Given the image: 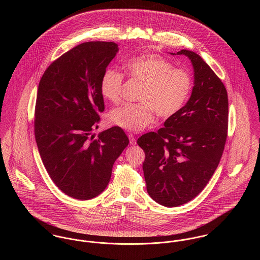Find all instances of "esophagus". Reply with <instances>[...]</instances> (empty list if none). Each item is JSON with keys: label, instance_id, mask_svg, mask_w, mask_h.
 Returning <instances> with one entry per match:
<instances>
[{"label": "esophagus", "instance_id": "obj_1", "mask_svg": "<svg viewBox=\"0 0 260 260\" xmlns=\"http://www.w3.org/2000/svg\"><path fill=\"white\" fill-rule=\"evenodd\" d=\"M128 137H129L130 144H131V145H135V144H136V139H135L134 135H133V134H129V135H128Z\"/></svg>", "mask_w": 260, "mask_h": 260}]
</instances>
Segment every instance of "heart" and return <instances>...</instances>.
<instances>
[{
	"label": "heart",
	"instance_id": "heart-1",
	"mask_svg": "<svg viewBox=\"0 0 260 260\" xmlns=\"http://www.w3.org/2000/svg\"><path fill=\"white\" fill-rule=\"evenodd\" d=\"M129 75L143 83L139 93L140 103H125L108 114L112 124L128 131L138 132L154 121L156 112L161 118H170L185 105L192 88L190 75L174 68L161 56L147 54L131 58L125 64ZM124 76L114 69H106L100 80V93L109 102L121 97Z\"/></svg>",
	"mask_w": 260,
	"mask_h": 260
}]
</instances>
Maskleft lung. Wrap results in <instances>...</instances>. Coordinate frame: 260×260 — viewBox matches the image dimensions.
<instances>
[{"mask_svg":"<svg viewBox=\"0 0 260 260\" xmlns=\"http://www.w3.org/2000/svg\"><path fill=\"white\" fill-rule=\"evenodd\" d=\"M171 55H184L191 61V96L163 128L137 140L145 152L147 192L166 207L187 203L204 189L221 159L228 128V97L221 80L192 51Z\"/></svg>","mask_w":260,"mask_h":260,"instance_id":"1","label":"left lung"}]
</instances>
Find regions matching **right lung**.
<instances>
[{
    "label": "right lung",
    "mask_w": 260,
    "mask_h": 260,
    "mask_svg": "<svg viewBox=\"0 0 260 260\" xmlns=\"http://www.w3.org/2000/svg\"><path fill=\"white\" fill-rule=\"evenodd\" d=\"M118 51L114 42L82 43L54 61L39 83V153L53 182L75 199H92L105 190L114 162L129 144L118 126L97 138L92 134L105 109L100 80Z\"/></svg>",
    "instance_id": "1"
}]
</instances>
